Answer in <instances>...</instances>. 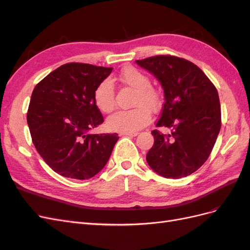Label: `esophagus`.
I'll return each instance as SVG.
<instances>
[{"label": "esophagus", "mask_w": 250, "mask_h": 250, "mask_svg": "<svg viewBox=\"0 0 250 250\" xmlns=\"http://www.w3.org/2000/svg\"><path fill=\"white\" fill-rule=\"evenodd\" d=\"M120 135H124V137H137L138 132H120Z\"/></svg>", "instance_id": "34e87169"}]
</instances>
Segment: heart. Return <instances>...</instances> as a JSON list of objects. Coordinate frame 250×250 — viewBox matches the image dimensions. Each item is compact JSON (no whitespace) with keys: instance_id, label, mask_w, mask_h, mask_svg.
<instances>
[{"instance_id":"1","label":"heart","mask_w":250,"mask_h":250,"mask_svg":"<svg viewBox=\"0 0 250 250\" xmlns=\"http://www.w3.org/2000/svg\"><path fill=\"white\" fill-rule=\"evenodd\" d=\"M119 80L135 90L131 104L134 108L113 113L107 119V127L112 131L137 132L149 123V111L160 109L162 94L157 88L151 86L148 75L134 66L124 67L119 75ZM94 102L97 108L105 113L115 108V88L110 80L105 79L96 86Z\"/></svg>"}]
</instances>
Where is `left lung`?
Returning a JSON list of instances; mask_svg holds the SVG:
<instances>
[{
	"label": "left lung",
	"instance_id": "8db88e82",
	"mask_svg": "<svg viewBox=\"0 0 250 250\" xmlns=\"http://www.w3.org/2000/svg\"><path fill=\"white\" fill-rule=\"evenodd\" d=\"M161 82L165 103L156 127L170 133L151 131L154 144L146 156L154 172L166 178L191 175L207 162L221 128L217 88L193 62L172 55L135 60Z\"/></svg>",
	"mask_w": 250,
	"mask_h": 250
}]
</instances>
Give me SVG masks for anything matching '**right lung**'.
I'll return each instance as SVG.
<instances>
[{"label": "right lung", "mask_w": 250, "mask_h": 250, "mask_svg": "<svg viewBox=\"0 0 250 250\" xmlns=\"http://www.w3.org/2000/svg\"><path fill=\"white\" fill-rule=\"evenodd\" d=\"M112 67L71 62L37 83L27 122L37 152L59 175L88 179L109 160L118 133L90 134L104 122L94 102V90Z\"/></svg>", "instance_id": "right-lung-1"}]
</instances>
